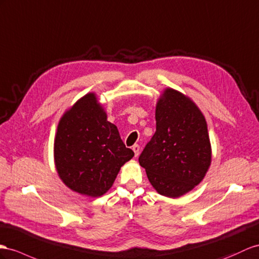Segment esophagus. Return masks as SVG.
<instances>
[{"instance_id": "1", "label": "esophagus", "mask_w": 259, "mask_h": 259, "mask_svg": "<svg viewBox=\"0 0 259 259\" xmlns=\"http://www.w3.org/2000/svg\"><path fill=\"white\" fill-rule=\"evenodd\" d=\"M132 150H134V152H135V155H136V156H138V155H139V153H140V147H139L138 144H135L134 147H132Z\"/></svg>"}]
</instances>
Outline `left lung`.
Wrapping results in <instances>:
<instances>
[{
  "mask_svg": "<svg viewBox=\"0 0 259 259\" xmlns=\"http://www.w3.org/2000/svg\"><path fill=\"white\" fill-rule=\"evenodd\" d=\"M156 131L139 163L158 194L178 198L200 184L211 164L207 121L191 98L167 88L157 99Z\"/></svg>",
  "mask_w": 259,
  "mask_h": 259,
  "instance_id": "8db88e82",
  "label": "left lung"
}]
</instances>
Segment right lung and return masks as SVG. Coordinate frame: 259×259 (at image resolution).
Wrapping results in <instances>:
<instances>
[{
  "label": "right lung",
  "mask_w": 259,
  "mask_h": 259,
  "mask_svg": "<svg viewBox=\"0 0 259 259\" xmlns=\"http://www.w3.org/2000/svg\"><path fill=\"white\" fill-rule=\"evenodd\" d=\"M135 153L125 148L116 125L107 120L95 93H88L60 118L54 144L55 165L66 187L101 197Z\"/></svg>",
  "instance_id": "right-lung-1"
}]
</instances>
